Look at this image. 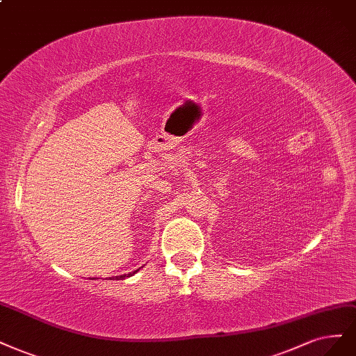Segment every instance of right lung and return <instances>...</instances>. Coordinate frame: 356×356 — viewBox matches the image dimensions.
Instances as JSON below:
<instances>
[{
  "label": "right lung",
  "instance_id": "right-lung-1",
  "mask_svg": "<svg viewBox=\"0 0 356 356\" xmlns=\"http://www.w3.org/2000/svg\"><path fill=\"white\" fill-rule=\"evenodd\" d=\"M137 271H140V268H138V269H136V271H134V273H129V274H124V275H119V277H116V280H124V278H127V277H131V275H134V274H136Z\"/></svg>",
  "mask_w": 356,
  "mask_h": 356
}]
</instances>
